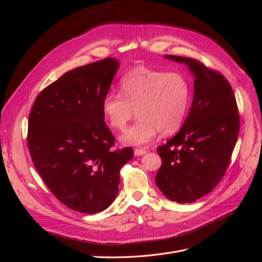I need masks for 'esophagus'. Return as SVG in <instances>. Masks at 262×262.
I'll return each mask as SVG.
<instances>
[{
	"mask_svg": "<svg viewBox=\"0 0 262 262\" xmlns=\"http://www.w3.org/2000/svg\"><path fill=\"white\" fill-rule=\"evenodd\" d=\"M146 152L147 150L145 148H136L134 150V154H135V156H141V155H144Z\"/></svg>",
	"mask_w": 262,
	"mask_h": 262,
	"instance_id": "1",
	"label": "esophagus"
}]
</instances>
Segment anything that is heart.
<instances>
[{
	"instance_id": "obj_1",
	"label": "heart",
	"mask_w": 262,
	"mask_h": 262,
	"mask_svg": "<svg viewBox=\"0 0 262 262\" xmlns=\"http://www.w3.org/2000/svg\"><path fill=\"white\" fill-rule=\"evenodd\" d=\"M120 87L122 94L104 96L102 113L109 126L122 129L136 109L139 118L121 135L123 143L145 144L158 132L170 135L182 127L192 98L185 75L138 66L123 75Z\"/></svg>"
}]
</instances>
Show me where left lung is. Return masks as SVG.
I'll return each mask as SVG.
<instances>
[{"label": "left lung", "mask_w": 262, "mask_h": 262, "mask_svg": "<svg viewBox=\"0 0 262 262\" xmlns=\"http://www.w3.org/2000/svg\"><path fill=\"white\" fill-rule=\"evenodd\" d=\"M166 58L189 67L194 96L180 132L157 147L162 164L155 183L170 201L192 203L223 178L238 139L240 116L231 86L221 73L194 58Z\"/></svg>", "instance_id": "1"}]
</instances>
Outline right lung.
Returning <instances> with one entry per match:
<instances>
[{
  "label": "right lung",
  "instance_id": "right-lung-1",
  "mask_svg": "<svg viewBox=\"0 0 262 262\" xmlns=\"http://www.w3.org/2000/svg\"><path fill=\"white\" fill-rule=\"evenodd\" d=\"M119 69L105 58L68 71L39 93L29 118L27 145L52 193L70 209L93 214L109 207L132 147L113 150L102 101Z\"/></svg>",
  "mask_w": 262,
  "mask_h": 262
}]
</instances>
